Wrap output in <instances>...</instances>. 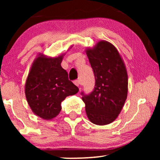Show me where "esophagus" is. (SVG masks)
I'll return each instance as SVG.
<instances>
[{
  "mask_svg": "<svg viewBox=\"0 0 160 160\" xmlns=\"http://www.w3.org/2000/svg\"><path fill=\"white\" fill-rule=\"evenodd\" d=\"M74 84H75V85H77V86L79 87V86L80 85V80H74Z\"/></svg>",
  "mask_w": 160,
  "mask_h": 160,
  "instance_id": "obj_1",
  "label": "esophagus"
}]
</instances>
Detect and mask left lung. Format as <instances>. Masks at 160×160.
<instances>
[{"instance_id":"obj_1","label":"left lung","mask_w":160,"mask_h":160,"mask_svg":"<svg viewBox=\"0 0 160 160\" xmlns=\"http://www.w3.org/2000/svg\"><path fill=\"white\" fill-rule=\"evenodd\" d=\"M93 70L95 85L92 92H81L87 116L92 123L107 125L117 118L128 93L126 67L114 46L102 41L86 51Z\"/></svg>"}]
</instances>
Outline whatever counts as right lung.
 Instances as JSON below:
<instances>
[{
	"mask_svg": "<svg viewBox=\"0 0 160 160\" xmlns=\"http://www.w3.org/2000/svg\"><path fill=\"white\" fill-rule=\"evenodd\" d=\"M63 56L57 58L39 56L31 68L25 84L27 100L35 114L51 119L61 110V102L76 94L79 89L68 79L61 67Z\"/></svg>",
	"mask_w": 160,
	"mask_h": 160,
	"instance_id": "add662e5",
	"label": "right lung"
}]
</instances>
